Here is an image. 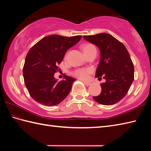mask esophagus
Instances as JSON below:
<instances>
[{"mask_svg":"<svg viewBox=\"0 0 151 151\" xmlns=\"http://www.w3.org/2000/svg\"><path fill=\"white\" fill-rule=\"evenodd\" d=\"M84 84L85 85L87 86H90V85H91V84H92V83H91V82H84Z\"/></svg>","mask_w":151,"mask_h":151,"instance_id":"obj_1","label":"esophagus"}]
</instances>
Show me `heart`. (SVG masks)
Wrapping results in <instances>:
<instances>
[{
    "label": "heart",
    "mask_w": 151,
    "mask_h": 151,
    "mask_svg": "<svg viewBox=\"0 0 151 151\" xmlns=\"http://www.w3.org/2000/svg\"><path fill=\"white\" fill-rule=\"evenodd\" d=\"M82 49L85 54L88 53L93 50H96L95 47L91 44H86L82 47ZM91 71V69H80L76 70L73 73V75L76 77L81 78L82 80H86L88 77L89 73H90Z\"/></svg>",
    "instance_id": "1"
}]
</instances>
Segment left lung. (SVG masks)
<instances>
[{
  "instance_id": "left-lung-1",
  "label": "left lung",
  "mask_w": 151,
  "mask_h": 151,
  "mask_svg": "<svg viewBox=\"0 0 151 151\" xmlns=\"http://www.w3.org/2000/svg\"><path fill=\"white\" fill-rule=\"evenodd\" d=\"M83 37L99 49L100 62L95 76L106 80L101 84L100 95L93 98L103 105L117 103L127 95L134 81V68L129 52L123 43L107 33Z\"/></svg>"
}]
</instances>
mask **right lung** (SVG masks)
I'll use <instances>...</instances> for the list:
<instances>
[{
    "mask_svg": "<svg viewBox=\"0 0 151 151\" xmlns=\"http://www.w3.org/2000/svg\"><path fill=\"white\" fill-rule=\"evenodd\" d=\"M73 37L51 35L43 37L28 51L23 67L25 86L34 101L47 106L60 104L69 94L76 80L65 75L61 81L54 78L66 52L81 40Z\"/></svg>",
    "mask_w": 151,
    "mask_h": 151,
    "instance_id": "obj_1",
    "label": "right lung"
}]
</instances>
